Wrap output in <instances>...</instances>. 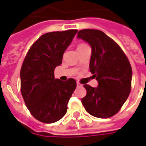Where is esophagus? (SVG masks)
<instances>
[{
  "instance_id": "34e87169",
  "label": "esophagus",
  "mask_w": 146,
  "mask_h": 146,
  "mask_svg": "<svg viewBox=\"0 0 146 146\" xmlns=\"http://www.w3.org/2000/svg\"><path fill=\"white\" fill-rule=\"evenodd\" d=\"M76 85H77V87H81L82 86H83V85H82L80 83H79V82H77V83H76Z\"/></svg>"
}]
</instances>
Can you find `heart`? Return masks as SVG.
Returning <instances> with one entry per match:
<instances>
[{"label": "heart", "instance_id": "b5f03b06", "mask_svg": "<svg viewBox=\"0 0 146 146\" xmlns=\"http://www.w3.org/2000/svg\"><path fill=\"white\" fill-rule=\"evenodd\" d=\"M84 46V44H81V45H80L79 46Z\"/></svg>", "mask_w": 146, "mask_h": 146}]
</instances>
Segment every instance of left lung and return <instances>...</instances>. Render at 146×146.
Listing matches in <instances>:
<instances>
[{
    "label": "left lung",
    "instance_id": "obj_1",
    "mask_svg": "<svg viewBox=\"0 0 146 146\" xmlns=\"http://www.w3.org/2000/svg\"><path fill=\"white\" fill-rule=\"evenodd\" d=\"M77 38L91 47L90 70L98 82L97 87L84 84L87 95L82 98V104L94 117H112L119 111L130 94V62L117 43L100 30H80Z\"/></svg>",
    "mask_w": 146,
    "mask_h": 146
}]
</instances>
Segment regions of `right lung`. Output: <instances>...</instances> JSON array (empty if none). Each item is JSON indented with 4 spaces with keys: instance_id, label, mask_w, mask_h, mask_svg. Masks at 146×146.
Returning a JSON list of instances; mask_svg holds the SVG:
<instances>
[{
    "instance_id": "1",
    "label": "right lung",
    "mask_w": 146,
    "mask_h": 146,
    "mask_svg": "<svg viewBox=\"0 0 146 146\" xmlns=\"http://www.w3.org/2000/svg\"><path fill=\"white\" fill-rule=\"evenodd\" d=\"M77 32L76 29L48 32L31 46L20 72L21 92L32 116L43 123H54L64 116L76 87L74 79H55V68Z\"/></svg>"
}]
</instances>
